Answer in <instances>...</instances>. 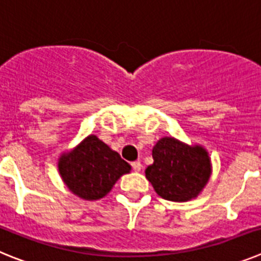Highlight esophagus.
<instances>
[{"label":"esophagus","mask_w":261,"mask_h":261,"mask_svg":"<svg viewBox=\"0 0 261 261\" xmlns=\"http://www.w3.org/2000/svg\"><path fill=\"white\" fill-rule=\"evenodd\" d=\"M130 166H132L133 171H136V172L141 171V168H142L141 162H138V161H136V162H132V163H130Z\"/></svg>","instance_id":"obj_1"}]
</instances>
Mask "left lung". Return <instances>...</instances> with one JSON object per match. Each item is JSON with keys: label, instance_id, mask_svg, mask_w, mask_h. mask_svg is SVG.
<instances>
[{"label": "left lung", "instance_id": "8db88e82", "mask_svg": "<svg viewBox=\"0 0 261 261\" xmlns=\"http://www.w3.org/2000/svg\"><path fill=\"white\" fill-rule=\"evenodd\" d=\"M154 163L147 166L146 179L155 192L170 201H188L201 192L211 176V161L201 146H188L163 137L153 147Z\"/></svg>", "mask_w": 261, "mask_h": 261}]
</instances>
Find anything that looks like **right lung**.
Returning a JSON list of instances; mask_svg holds the SVG:
<instances>
[{
	"instance_id": "1",
	"label": "right lung",
	"mask_w": 261,
	"mask_h": 261,
	"mask_svg": "<svg viewBox=\"0 0 261 261\" xmlns=\"http://www.w3.org/2000/svg\"><path fill=\"white\" fill-rule=\"evenodd\" d=\"M59 170L71 192L85 200H98L130 166L96 136H89L74 151L60 158Z\"/></svg>"
}]
</instances>
